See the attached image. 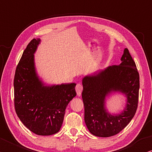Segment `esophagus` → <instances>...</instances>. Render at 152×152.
<instances>
[{
	"instance_id": "1",
	"label": "esophagus",
	"mask_w": 152,
	"mask_h": 152,
	"mask_svg": "<svg viewBox=\"0 0 152 152\" xmlns=\"http://www.w3.org/2000/svg\"><path fill=\"white\" fill-rule=\"evenodd\" d=\"M82 90H83V87H82V85L80 84H78L76 86V91L77 93V95L80 96L81 95Z\"/></svg>"
}]
</instances>
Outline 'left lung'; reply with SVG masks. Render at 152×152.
<instances>
[{
  "instance_id": "obj_1",
  "label": "left lung",
  "mask_w": 152,
  "mask_h": 152,
  "mask_svg": "<svg viewBox=\"0 0 152 152\" xmlns=\"http://www.w3.org/2000/svg\"><path fill=\"white\" fill-rule=\"evenodd\" d=\"M121 63L110 66L82 78V97L84 121L88 130L98 137H110L126 128L134 118L138 103L140 76L135 62L125 48ZM115 93L126 99L123 111L112 114L106 108V98Z\"/></svg>"
}]
</instances>
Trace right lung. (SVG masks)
Returning <instances> with one entry per match:
<instances>
[{
    "label": "right lung",
    "mask_w": 152,
    "mask_h": 152,
    "mask_svg": "<svg viewBox=\"0 0 152 152\" xmlns=\"http://www.w3.org/2000/svg\"><path fill=\"white\" fill-rule=\"evenodd\" d=\"M40 38L26 46L16 67L14 90L15 107L19 119L29 130L39 136L57 133L65 110L76 96L75 83L48 85L38 75L34 54Z\"/></svg>",
    "instance_id": "add662e5"
}]
</instances>
